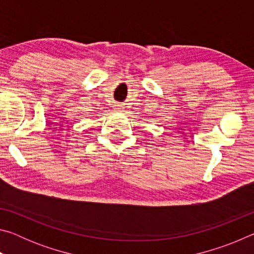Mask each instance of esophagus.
I'll use <instances>...</instances> for the list:
<instances>
[{"label":"esophagus","mask_w":254,"mask_h":254,"mask_svg":"<svg viewBox=\"0 0 254 254\" xmlns=\"http://www.w3.org/2000/svg\"><path fill=\"white\" fill-rule=\"evenodd\" d=\"M114 110L117 111V112H122L123 111V106L120 105V104H117V105L114 106Z\"/></svg>","instance_id":"esophagus-1"}]
</instances>
